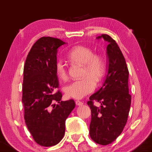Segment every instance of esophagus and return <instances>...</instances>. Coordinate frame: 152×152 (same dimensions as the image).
Segmentation results:
<instances>
[{"mask_svg":"<svg viewBox=\"0 0 152 152\" xmlns=\"http://www.w3.org/2000/svg\"><path fill=\"white\" fill-rule=\"evenodd\" d=\"M75 102H76V104L78 105V106H81V105L83 104V102L79 101H76Z\"/></svg>","mask_w":152,"mask_h":152,"instance_id":"esophagus-1","label":"esophagus"}]
</instances>
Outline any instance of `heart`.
<instances>
[{"label":"heart","mask_w":152,"mask_h":152,"mask_svg":"<svg viewBox=\"0 0 152 152\" xmlns=\"http://www.w3.org/2000/svg\"><path fill=\"white\" fill-rule=\"evenodd\" d=\"M68 60L72 62L80 64L84 67L83 79L71 82L65 87V94L69 98L80 99L94 91L96 83L102 80L105 73V64L101 55L94 54L91 48L84 45L74 46L68 53ZM56 75L66 80L68 78L66 65L61 60L55 64Z\"/></svg>","instance_id":"b5f03b06"}]
</instances>
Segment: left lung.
Masks as SVG:
<instances>
[{
    "mask_svg": "<svg viewBox=\"0 0 152 152\" xmlns=\"http://www.w3.org/2000/svg\"><path fill=\"white\" fill-rule=\"evenodd\" d=\"M101 38L109 43V69L103 85L90 96L87 104L91 110L90 136L94 142L106 145L122 133L127 121L132 96L129 94L128 68L121 51L109 35L97 37ZM94 101L99 102L101 107L94 105Z\"/></svg>",
    "mask_w": 152,
    "mask_h": 152,
    "instance_id": "8db88e82",
    "label": "left lung"
}]
</instances>
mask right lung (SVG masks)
Wrapping results in <instances>:
<instances>
[{
	"label": "right lung",
	"instance_id": "1",
	"mask_svg": "<svg viewBox=\"0 0 152 152\" xmlns=\"http://www.w3.org/2000/svg\"><path fill=\"white\" fill-rule=\"evenodd\" d=\"M65 42L43 37L32 46L23 70L22 102L25 124L33 140L44 147L56 145L65 133V122L75 107L73 99L61 101L55 64L57 50ZM57 102L58 104L55 105Z\"/></svg>",
	"mask_w": 152,
	"mask_h": 152
}]
</instances>
